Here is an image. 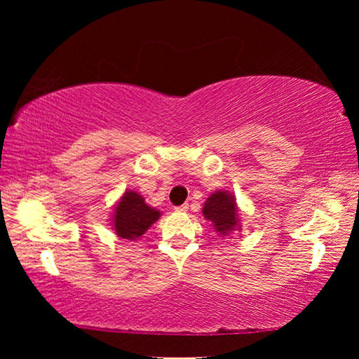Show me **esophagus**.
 Instances as JSON below:
<instances>
[{
    "label": "esophagus",
    "mask_w": 359,
    "mask_h": 359,
    "mask_svg": "<svg viewBox=\"0 0 359 359\" xmlns=\"http://www.w3.org/2000/svg\"><path fill=\"white\" fill-rule=\"evenodd\" d=\"M175 210H177V212H187L188 210V204L185 203V204H182V205H177V208H175Z\"/></svg>",
    "instance_id": "esophagus-1"
}]
</instances>
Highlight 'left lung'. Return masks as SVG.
Masks as SVG:
<instances>
[{
  "instance_id": "1",
  "label": "left lung",
  "mask_w": 359,
  "mask_h": 359,
  "mask_svg": "<svg viewBox=\"0 0 359 359\" xmlns=\"http://www.w3.org/2000/svg\"><path fill=\"white\" fill-rule=\"evenodd\" d=\"M203 215L214 223L215 231L222 236L239 228V210L236 198L229 191H215L204 204Z\"/></svg>"
}]
</instances>
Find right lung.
Returning a JSON list of instances; mask_svg holds the SVG:
<instances>
[{"label":"right lung","instance_id":"obj_1","mask_svg":"<svg viewBox=\"0 0 359 359\" xmlns=\"http://www.w3.org/2000/svg\"><path fill=\"white\" fill-rule=\"evenodd\" d=\"M112 217L114 229L118 238L136 241L160 218V212L145 204L141 194L126 191L115 205Z\"/></svg>","mask_w":359,"mask_h":359}]
</instances>
